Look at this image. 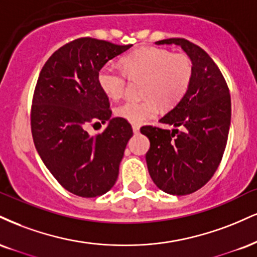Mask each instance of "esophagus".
Here are the masks:
<instances>
[{
	"instance_id": "obj_1",
	"label": "esophagus",
	"mask_w": 257,
	"mask_h": 257,
	"mask_svg": "<svg viewBox=\"0 0 257 257\" xmlns=\"http://www.w3.org/2000/svg\"><path fill=\"white\" fill-rule=\"evenodd\" d=\"M133 132H134V134H139V132H140V126L138 124H133Z\"/></svg>"
}]
</instances>
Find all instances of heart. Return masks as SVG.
Here are the masks:
<instances>
[{"mask_svg":"<svg viewBox=\"0 0 257 257\" xmlns=\"http://www.w3.org/2000/svg\"><path fill=\"white\" fill-rule=\"evenodd\" d=\"M193 62L187 55L172 54L156 46H144L122 58V70L104 66L98 83L107 97L119 99L125 91L126 78L142 79V100H125L115 113L131 123H142L158 113V103L169 107L178 103L193 79Z\"/></svg>","mask_w":257,"mask_h":257,"instance_id":"heart-1","label":"heart"}]
</instances>
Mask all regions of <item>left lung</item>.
Returning <instances> with one entry per match:
<instances>
[{"label":"left lung","mask_w":257,"mask_h":257,"mask_svg":"<svg viewBox=\"0 0 257 257\" xmlns=\"http://www.w3.org/2000/svg\"><path fill=\"white\" fill-rule=\"evenodd\" d=\"M181 46L193 62V79L178 104L160 123L178 129L142 126L150 139L146 153L154 184L171 195H188L202 188L221 162L231 124V97L227 83L205 50L184 38L156 42Z\"/></svg>","instance_id":"1"}]
</instances>
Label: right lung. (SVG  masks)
Wrapping results in <instances>:
<instances>
[{
    "label": "right lung",
    "instance_id": "add662e5",
    "mask_svg": "<svg viewBox=\"0 0 257 257\" xmlns=\"http://www.w3.org/2000/svg\"><path fill=\"white\" fill-rule=\"evenodd\" d=\"M132 46L89 37L75 39L55 51L39 74L31 110L33 142L58 183L78 196L103 195L118 177L133 129L128 120L111 118L98 73ZM100 121L109 123L91 137L88 124Z\"/></svg>",
    "mask_w": 257,
    "mask_h": 257
}]
</instances>
